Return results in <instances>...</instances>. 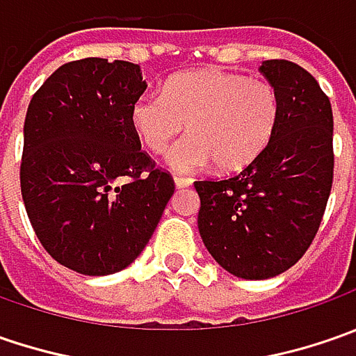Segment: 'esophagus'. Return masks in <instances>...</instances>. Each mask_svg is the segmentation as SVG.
<instances>
[{"instance_id": "obj_1", "label": "esophagus", "mask_w": 356, "mask_h": 356, "mask_svg": "<svg viewBox=\"0 0 356 356\" xmlns=\"http://www.w3.org/2000/svg\"><path fill=\"white\" fill-rule=\"evenodd\" d=\"M174 182H176L178 188H186V186L192 184V180H190V178H186V176H176V178H174Z\"/></svg>"}]
</instances>
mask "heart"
<instances>
[{"label":"heart","mask_w":356,"mask_h":356,"mask_svg":"<svg viewBox=\"0 0 356 356\" xmlns=\"http://www.w3.org/2000/svg\"><path fill=\"white\" fill-rule=\"evenodd\" d=\"M281 117L273 83L227 71H192L170 79L162 95L144 92L130 120L150 152H164L184 130L190 134L168 152L178 172H198L218 162L222 170H241L264 154Z\"/></svg>","instance_id":"heart-1"}]
</instances>
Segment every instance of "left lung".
<instances>
[{
  "label": "left lung",
  "instance_id": "obj_1",
  "mask_svg": "<svg viewBox=\"0 0 356 356\" xmlns=\"http://www.w3.org/2000/svg\"><path fill=\"white\" fill-rule=\"evenodd\" d=\"M259 71L277 89L281 117L264 154L229 178L194 182L204 245L241 280L295 266L321 226L333 186V111L315 76L269 59Z\"/></svg>",
  "mask_w": 356,
  "mask_h": 356
}]
</instances>
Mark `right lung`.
I'll list each match as a JSON object with an SVG mask.
<instances>
[{"label": "right lung", "mask_w": 356, "mask_h": 356, "mask_svg": "<svg viewBox=\"0 0 356 356\" xmlns=\"http://www.w3.org/2000/svg\"><path fill=\"white\" fill-rule=\"evenodd\" d=\"M144 90L138 65L87 57L61 65L27 108L23 204L41 245L76 273L130 266L174 194L130 120Z\"/></svg>", "instance_id": "right-lung-1"}]
</instances>
